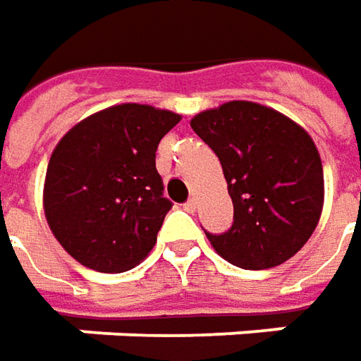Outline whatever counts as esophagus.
<instances>
[{"instance_id": "esophagus-1", "label": "esophagus", "mask_w": 361, "mask_h": 361, "mask_svg": "<svg viewBox=\"0 0 361 361\" xmlns=\"http://www.w3.org/2000/svg\"><path fill=\"white\" fill-rule=\"evenodd\" d=\"M183 207H185V212H190V214H193L195 212V200H188L185 204H183Z\"/></svg>"}]
</instances>
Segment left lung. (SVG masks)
<instances>
[{"label":"left lung","mask_w":361,"mask_h":361,"mask_svg":"<svg viewBox=\"0 0 361 361\" xmlns=\"http://www.w3.org/2000/svg\"><path fill=\"white\" fill-rule=\"evenodd\" d=\"M218 156L233 202V224L205 231L224 259L266 269L298 254L316 230L324 205V169L316 143L280 111L228 102L192 119Z\"/></svg>","instance_id":"left-lung-1"}]
</instances>
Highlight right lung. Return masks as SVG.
Instances as JSON below:
<instances>
[{
	"instance_id": "1",
	"label": "right lung",
	"mask_w": 361,
	"mask_h": 361,
	"mask_svg": "<svg viewBox=\"0 0 361 361\" xmlns=\"http://www.w3.org/2000/svg\"><path fill=\"white\" fill-rule=\"evenodd\" d=\"M178 114L140 104L107 107L57 143L45 173L47 224L71 257L104 274L137 266L171 209L156 169Z\"/></svg>"
}]
</instances>
